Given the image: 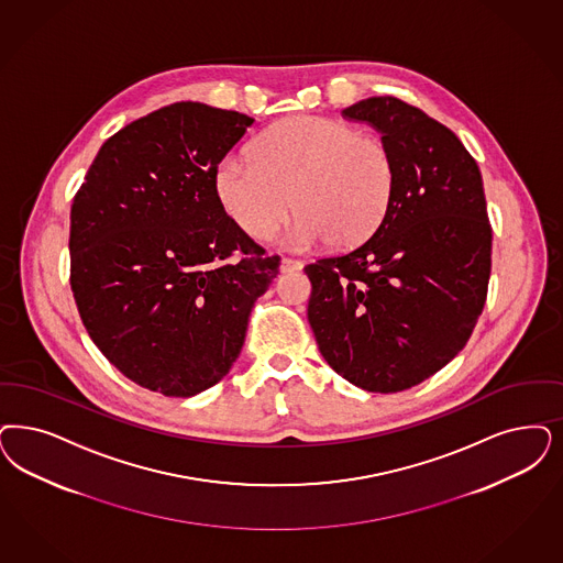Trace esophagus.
<instances>
[{
  "label": "esophagus",
  "mask_w": 563,
  "mask_h": 563,
  "mask_svg": "<svg viewBox=\"0 0 563 563\" xmlns=\"http://www.w3.org/2000/svg\"><path fill=\"white\" fill-rule=\"evenodd\" d=\"M303 268V262L301 260H292V257H283L280 262V272H297Z\"/></svg>",
  "instance_id": "obj_1"
}]
</instances>
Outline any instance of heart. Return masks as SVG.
<instances>
[{
  "instance_id": "1",
  "label": "heart",
  "mask_w": 563,
  "mask_h": 563,
  "mask_svg": "<svg viewBox=\"0 0 563 563\" xmlns=\"http://www.w3.org/2000/svg\"><path fill=\"white\" fill-rule=\"evenodd\" d=\"M252 159L222 157L213 187L222 208L253 239L272 236L292 206L299 212L287 233L292 247L324 239L332 250H351L387 216L393 155L380 136L360 133L350 122L283 120L253 143Z\"/></svg>"
}]
</instances>
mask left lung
<instances>
[{
  "label": "left lung",
  "mask_w": 563,
  "mask_h": 563,
  "mask_svg": "<svg viewBox=\"0 0 563 563\" xmlns=\"http://www.w3.org/2000/svg\"><path fill=\"white\" fill-rule=\"evenodd\" d=\"M343 118L383 135L395 189L364 245L303 268L308 320L336 374L399 393L464 350L485 308L493 231L483 176L453 131L401 99H362Z\"/></svg>",
  "instance_id": "8db88e82"
}]
</instances>
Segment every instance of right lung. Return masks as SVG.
I'll return each instance as SVG.
<instances>
[{"instance_id": "1", "label": "right lung", "mask_w": 563, "mask_h": 563, "mask_svg": "<svg viewBox=\"0 0 563 563\" xmlns=\"http://www.w3.org/2000/svg\"><path fill=\"white\" fill-rule=\"evenodd\" d=\"M252 124L199 101L170 103L110 136L75 195L80 320L112 366L166 397H194L229 374L278 274L280 257L224 212L213 187L218 162Z\"/></svg>"}]
</instances>
